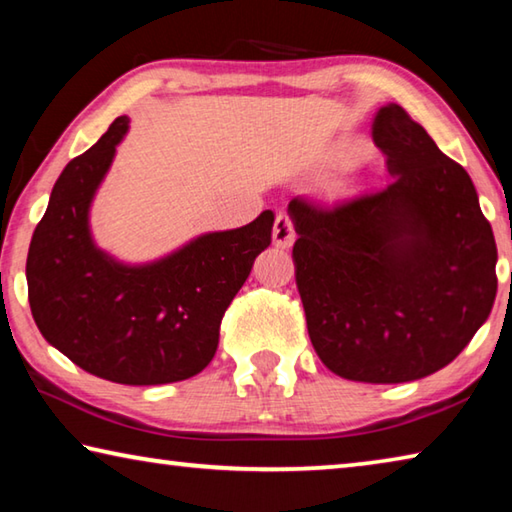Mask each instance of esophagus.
Instances as JSON below:
<instances>
[{
    "mask_svg": "<svg viewBox=\"0 0 512 512\" xmlns=\"http://www.w3.org/2000/svg\"><path fill=\"white\" fill-rule=\"evenodd\" d=\"M296 239V232H293V223L287 214H277L273 223V244L277 248H289Z\"/></svg>",
    "mask_w": 512,
    "mask_h": 512,
    "instance_id": "esophagus-1",
    "label": "esophagus"
}]
</instances>
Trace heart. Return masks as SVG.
<instances>
[{
    "instance_id": "b5f03b06",
    "label": "heart",
    "mask_w": 512,
    "mask_h": 512,
    "mask_svg": "<svg viewBox=\"0 0 512 512\" xmlns=\"http://www.w3.org/2000/svg\"><path fill=\"white\" fill-rule=\"evenodd\" d=\"M361 158V146L359 144H352V142H343L334 149L332 153V160L336 164H341V167H348L354 160Z\"/></svg>"
}]
</instances>
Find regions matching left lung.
Segmentation results:
<instances>
[{"label": "left lung", "mask_w": 512, "mask_h": 512, "mask_svg": "<svg viewBox=\"0 0 512 512\" xmlns=\"http://www.w3.org/2000/svg\"><path fill=\"white\" fill-rule=\"evenodd\" d=\"M391 183L332 210L289 203L309 339L343 379L402 384L452 363L488 320L497 244L472 178L397 103L372 119Z\"/></svg>", "instance_id": "8db88e82"}]
</instances>
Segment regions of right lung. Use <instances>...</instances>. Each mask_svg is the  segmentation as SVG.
<instances>
[{
  "label": "right lung",
  "mask_w": 512,
  "mask_h": 512,
  "mask_svg": "<svg viewBox=\"0 0 512 512\" xmlns=\"http://www.w3.org/2000/svg\"><path fill=\"white\" fill-rule=\"evenodd\" d=\"M128 121H112L51 189L29 246V305L47 343L85 372L158 386L194 377L212 361L221 318L271 244L275 214L205 232L153 262H119L94 244L90 207Z\"/></svg>",
  "instance_id": "right-lung-1"
}]
</instances>
